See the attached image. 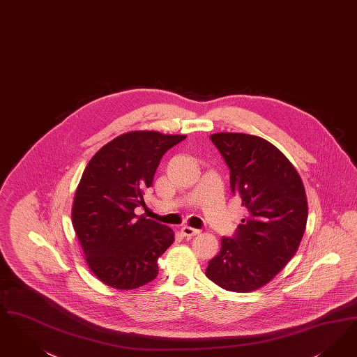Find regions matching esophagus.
<instances>
[{
	"mask_svg": "<svg viewBox=\"0 0 357 357\" xmlns=\"http://www.w3.org/2000/svg\"><path fill=\"white\" fill-rule=\"evenodd\" d=\"M182 234H183V236H187V238H191V236H195V235H198L200 231L199 229H192V227H188V226H185V227H182Z\"/></svg>",
	"mask_w": 357,
	"mask_h": 357,
	"instance_id": "esophagus-1",
	"label": "esophagus"
}]
</instances>
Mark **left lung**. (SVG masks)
I'll return each mask as SVG.
<instances>
[{"mask_svg":"<svg viewBox=\"0 0 357 357\" xmlns=\"http://www.w3.org/2000/svg\"><path fill=\"white\" fill-rule=\"evenodd\" d=\"M231 172V190L248 216L236 235L222 238L206 276L223 289L251 292L268 284L294 257L303 239L308 204L299 172L272 143L250 134L210 137Z\"/></svg>","mask_w":357,"mask_h":357,"instance_id":"obj_1","label":"left lung"}]
</instances>
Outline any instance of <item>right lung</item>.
I'll use <instances>...</instances> for the list:
<instances>
[{
	"label": "right lung",
	"instance_id": "add662e5",
	"mask_svg": "<svg viewBox=\"0 0 357 357\" xmlns=\"http://www.w3.org/2000/svg\"><path fill=\"white\" fill-rule=\"evenodd\" d=\"M185 135L128 131L93 155L77 185L73 227L90 271L115 289L154 280L158 259L174 243V231L134 213L163 154Z\"/></svg>",
	"mask_w": 357,
	"mask_h": 357
}]
</instances>
